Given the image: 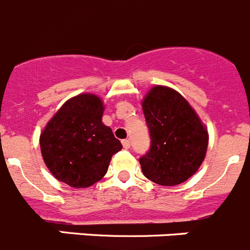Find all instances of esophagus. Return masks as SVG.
<instances>
[{"label":"esophagus","mask_w":250,"mask_h":250,"mask_svg":"<svg viewBox=\"0 0 250 250\" xmlns=\"http://www.w3.org/2000/svg\"><path fill=\"white\" fill-rule=\"evenodd\" d=\"M123 146L125 147V149H129V147H130V140H129V139H124Z\"/></svg>","instance_id":"1"}]
</instances>
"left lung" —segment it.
Here are the masks:
<instances>
[{
	"mask_svg": "<svg viewBox=\"0 0 250 250\" xmlns=\"http://www.w3.org/2000/svg\"><path fill=\"white\" fill-rule=\"evenodd\" d=\"M150 149L140 156L141 170L156 184L173 187L190 178L204 160L208 132L179 92L155 86L143 101Z\"/></svg>",
	"mask_w": 250,
	"mask_h": 250,
	"instance_id": "1",
	"label": "left lung"
}]
</instances>
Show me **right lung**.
I'll return each mask as SVG.
<instances>
[{
    "label": "right lung",
    "instance_id": "obj_1",
    "mask_svg": "<svg viewBox=\"0 0 250 250\" xmlns=\"http://www.w3.org/2000/svg\"><path fill=\"white\" fill-rule=\"evenodd\" d=\"M103 103L83 94L66 101L48 121L40 145L52 175L72 188H86L106 174L112 155L123 149L120 140L101 121Z\"/></svg>",
    "mask_w": 250,
    "mask_h": 250
}]
</instances>
